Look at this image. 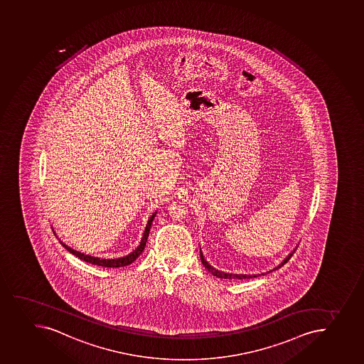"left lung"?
Instances as JSON below:
<instances>
[{"label": "left lung", "mask_w": 364, "mask_h": 364, "mask_svg": "<svg viewBox=\"0 0 364 364\" xmlns=\"http://www.w3.org/2000/svg\"><path fill=\"white\" fill-rule=\"evenodd\" d=\"M291 257H292V253H290L289 255V257H287L285 258L284 262L281 264V265H278L276 269H274V270H277V269H279V267H283L285 263H287V260L290 259ZM200 259L201 263H203V265H204L206 269H208V272H211L213 276H215V277L219 278H224V279H246V278H253L257 277V276H260V274H225V272H222V271L215 270V269H213V267L210 265V264L206 262V260L204 259V256H203V253L200 252Z\"/></svg>", "instance_id": "8db88e82"}]
</instances>
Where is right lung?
Wrapping results in <instances>:
<instances>
[{
	"label": "right lung",
	"instance_id": "obj_1",
	"mask_svg": "<svg viewBox=\"0 0 364 364\" xmlns=\"http://www.w3.org/2000/svg\"><path fill=\"white\" fill-rule=\"evenodd\" d=\"M154 215H156V213L149 218V223H147V225H146L145 232H144V235H142L140 245H139L133 252L129 253V256L122 257V258H118V259H100V258H95V257L85 256L83 253L77 252L75 250L70 249L68 246L65 245L63 242H61V244H63L65 249L68 250L70 253H73L74 256H77V258L83 260V262H86V263L105 267H126V265H129V264L133 263V262L141 255L144 249H145L146 242H147V238H149V229H151V224H152L153 219H154Z\"/></svg>",
	"mask_w": 364,
	"mask_h": 364
}]
</instances>
